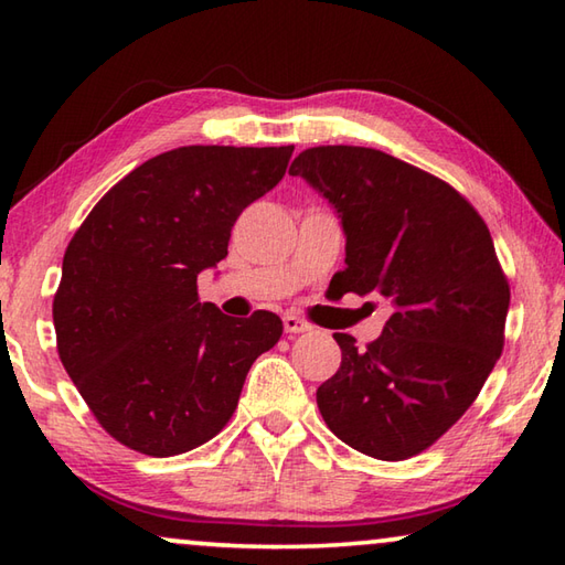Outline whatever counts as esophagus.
I'll return each mask as SVG.
<instances>
[{
	"label": "esophagus",
	"instance_id": "34e87169",
	"mask_svg": "<svg viewBox=\"0 0 565 565\" xmlns=\"http://www.w3.org/2000/svg\"><path fill=\"white\" fill-rule=\"evenodd\" d=\"M284 331L286 333H306V331H311V323H306L303 319L294 317V313H286V317H284Z\"/></svg>",
	"mask_w": 565,
	"mask_h": 565
}]
</instances>
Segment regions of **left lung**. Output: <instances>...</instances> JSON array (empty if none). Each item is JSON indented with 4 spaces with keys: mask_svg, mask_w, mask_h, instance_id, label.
Segmentation results:
<instances>
[{
    "mask_svg": "<svg viewBox=\"0 0 565 565\" xmlns=\"http://www.w3.org/2000/svg\"><path fill=\"white\" fill-rule=\"evenodd\" d=\"M289 174L339 216L341 294L381 296L391 311L369 349L333 333L341 366L319 411L343 444L404 461L466 414L503 351L511 291L491 232L446 181L379 149L313 147Z\"/></svg>",
    "mask_w": 565,
    "mask_h": 565,
    "instance_id": "left-lung-1",
    "label": "left lung"
}]
</instances>
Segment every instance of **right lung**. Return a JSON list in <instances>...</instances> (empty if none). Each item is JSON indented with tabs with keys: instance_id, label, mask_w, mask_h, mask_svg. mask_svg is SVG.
I'll use <instances>...</instances> for the list:
<instances>
[{
	"instance_id": "right-lung-1",
	"label": "right lung",
	"mask_w": 565,
	"mask_h": 565,
	"mask_svg": "<svg viewBox=\"0 0 565 565\" xmlns=\"http://www.w3.org/2000/svg\"><path fill=\"white\" fill-rule=\"evenodd\" d=\"M294 147H179L129 171L66 246L56 349L104 431L147 456L214 438L281 319L202 303L196 276L226 256L244 209L286 174Z\"/></svg>"
}]
</instances>
